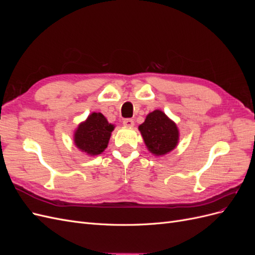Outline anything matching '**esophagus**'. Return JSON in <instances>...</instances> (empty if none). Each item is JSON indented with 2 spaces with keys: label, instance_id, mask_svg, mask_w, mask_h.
Here are the masks:
<instances>
[{
  "label": "esophagus",
  "instance_id": "34e87169",
  "mask_svg": "<svg viewBox=\"0 0 255 255\" xmlns=\"http://www.w3.org/2000/svg\"><path fill=\"white\" fill-rule=\"evenodd\" d=\"M134 120L133 119H130V118H128V119H125L123 120V126H126V127H128V128H132V127H134Z\"/></svg>",
  "mask_w": 255,
  "mask_h": 255
}]
</instances>
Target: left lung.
<instances>
[{
	"label": "left lung",
	"instance_id": "obj_1",
	"mask_svg": "<svg viewBox=\"0 0 255 255\" xmlns=\"http://www.w3.org/2000/svg\"><path fill=\"white\" fill-rule=\"evenodd\" d=\"M139 130L146 148L157 156L172 151L179 140L176 125L161 111H154L146 116Z\"/></svg>",
	"mask_w": 255,
	"mask_h": 255
}]
</instances>
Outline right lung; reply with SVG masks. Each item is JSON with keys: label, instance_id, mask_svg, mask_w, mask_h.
I'll use <instances>...</instances> for the list:
<instances>
[{"label": "right lung", "instance_id": "1", "mask_svg": "<svg viewBox=\"0 0 255 255\" xmlns=\"http://www.w3.org/2000/svg\"><path fill=\"white\" fill-rule=\"evenodd\" d=\"M113 129L114 126L101 113H92L75 130V145L89 155H98L107 148Z\"/></svg>", "mask_w": 255, "mask_h": 255}]
</instances>
